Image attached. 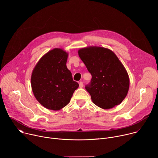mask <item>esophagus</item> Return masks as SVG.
Returning a JSON list of instances; mask_svg holds the SVG:
<instances>
[{"label":"esophagus","instance_id":"1","mask_svg":"<svg viewBox=\"0 0 158 158\" xmlns=\"http://www.w3.org/2000/svg\"><path fill=\"white\" fill-rule=\"evenodd\" d=\"M79 87H80V88H82V87H83V82H82V81L79 82Z\"/></svg>","mask_w":158,"mask_h":158}]
</instances>
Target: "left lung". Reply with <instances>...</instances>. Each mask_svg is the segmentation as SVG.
Instances as JSON below:
<instances>
[{
  "mask_svg": "<svg viewBox=\"0 0 158 158\" xmlns=\"http://www.w3.org/2000/svg\"><path fill=\"white\" fill-rule=\"evenodd\" d=\"M92 79L85 89L94 104L109 109L119 105L126 97L129 78L124 66L111 50L89 46L78 51Z\"/></svg>",
  "mask_w": 158,
  "mask_h": 158,
  "instance_id": "left-lung-1",
  "label": "left lung"
}]
</instances>
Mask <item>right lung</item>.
I'll list each match as a JSON object with an SVG mask.
<instances>
[{
    "mask_svg": "<svg viewBox=\"0 0 158 158\" xmlns=\"http://www.w3.org/2000/svg\"><path fill=\"white\" fill-rule=\"evenodd\" d=\"M68 53L54 48L38 61L31 75V87L38 102L50 110H59L68 104L79 84L73 81L66 62Z\"/></svg>",
    "mask_w": 158,
    "mask_h": 158,
    "instance_id": "add662e5",
    "label": "right lung"
}]
</instances>
